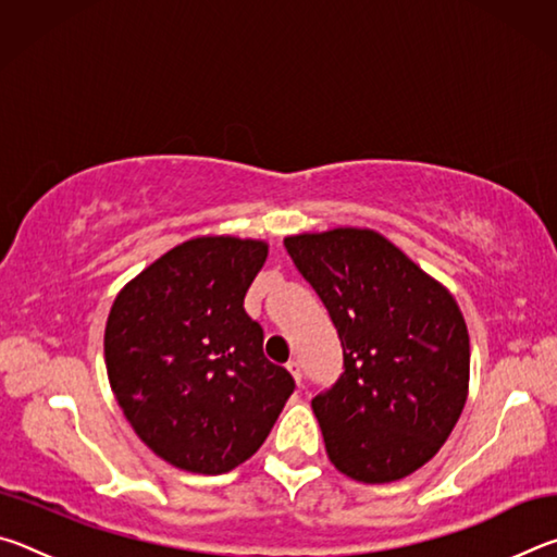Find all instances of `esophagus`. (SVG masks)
<instances>
[{"label":"esophagus","instance_id":"esophagus-1","mask_svg":"<svg viewBox=\"0 0 557 557\" xmlns=\"http://www.w3.org/2000/svg\"><path fill=\"white\" fill-rule=\"evenodd\" d=\"M287 371H289L292 379H295V383L301 385V366H299L297 361H289V363H287Z\"/></svg>","mask_w":557,"mask_h":557}]
</instances>
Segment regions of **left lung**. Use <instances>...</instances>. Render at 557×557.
I'll return each instance as SVG.
<instances>
[{
	"label": "left lung",
	"instance_id": "8db88e82",
	"mask_svg": "<svg viewBox=\"0 0 557 557\" xmlns=\"http://www.w3.org/2000/svg\"><path fill=\"white\" fill-rule=\"evenodd\" d=\"M285 248L344 348L342 379L312 400L326 455L354 482H398L437 455L465 410L459 305L379 231L297 233Z\"/></svg>",
	"mask_w": 557,
	"mask_h": 557
}]
</instances>
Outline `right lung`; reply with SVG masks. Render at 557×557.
I'll list each match as a JSON object with an SVG mask.
<instances>
[{"instance_id": "add662e5", "label": "right lung", "mask_w": 557, "mask_h": 557, "mask_svg": "<svg viewBox=\"0 0 557 557\" xmlns=\"http://www.w3.org/2000/svg\"><path fill=\"white\" fill-rule=\"evenodd\" d=\"M265 260V240L199 235L166 250L112 301L110 388L137 437L176 469L225 474L243 465L295 391L243 309Z\"/></svg>"}]
</instances>
